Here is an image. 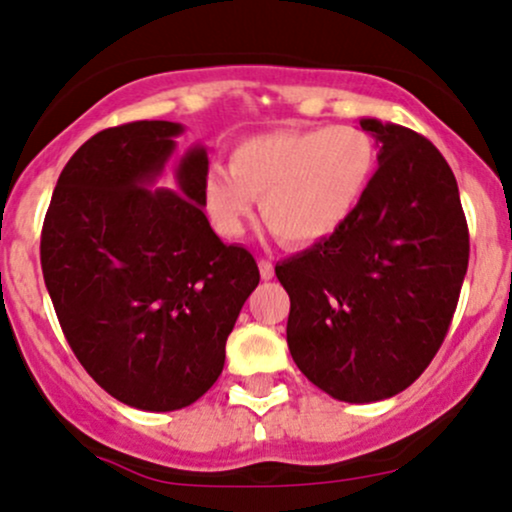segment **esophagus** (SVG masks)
<instances>
[{"mask_svg": "<svg viewBox=\"0 0 512 512\" xmlns=\"http://www.w3.org/2000/svg\"><path fill=\"white\" fill-rule=\"evenodd\" d=\"M260 274H262V279H272L274 276V264L269 262V260H260Z\"/></svg>", "mask_w": 512, "mask_h": 512, "instance_id": "esophagus-1", "label": "esophagus"}]
</instances>
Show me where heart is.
Listing matches in <instances>:
<instances>
[{"label": "heart", "instance_id": "heart-1", "mask_svg": "<svg viewBox=\"0 0 512 512\" xmlns=\"http://www.w3.org/2000/svg\"><path fill=\"white\" fill-rule=\"evenodd\" d=\"M373 168V139L356 127L257 134L233 146L228 170L209 168L204 202L216 228L238 236L260 199L281 243L313 245L354 214Z\"/></svg>", "mask_w": 512, "mask_h": 512}]
</instances>
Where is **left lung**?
Returning <instances> with one entry per match:
<instances>
[{"label": "left lung", "mask_w": 512, "mask_h": 512, "mask_svg": "<svg viewBox=\"0 0 512 512\" xmlns=\"http://www.w3.org/2000/svg\"><path fill=\"white\" fill-rule=\"evenodd\" d=\"M378 170L354 214L313 248L276 264L291 298L286 342L301 373L339 402L395 397L448 334L469 262L460 190L421 134L358 120Z\"/></svg>", "instance_id": "1"}]
</instances>
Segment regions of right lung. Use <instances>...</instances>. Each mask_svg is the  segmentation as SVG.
Listing matches in <instances>:
<instances>
[{
  "label": "right lung",
  "mask_w": 512,
  "mask_h": 512,
  "mask_svg": "<svg viewBox=\"0 0 512 512\" xmlns=\"http://www.w3.org/2000/svg\"><path fill=\"white\" fill-rule=\"evenodd\" d=\"M182 132L142 120L93 134L64 166L40 238L45 286L79 363L144 411L190 407L216 383L260 284L255 257L223 243L204 214V146L175 166L178 190L151 187Z\"/></svg>",
  "instance_id": "right-lung-1"
}]
</instances>
